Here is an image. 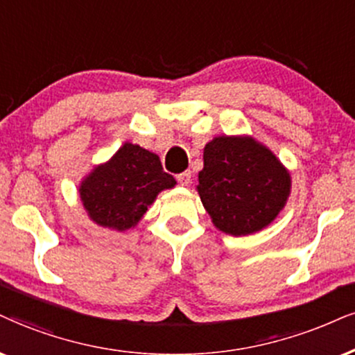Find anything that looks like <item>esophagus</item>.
I'll use <instances>...</instances> for the list:
<instances>
[{"label":"esophagus","mask_w":355,"mask_h":355,"mask_svg":"<svg viewBox=\"0 0 355 355\" xmlns=\"http://www.w3.org/2000/svg\"><path fill=\"white\" fill-rule=\"evenodd\" d=\"M176 179H178V182L181 186H187L191 182V173H189V171H184V173L178 174Z\"/></svg>","instance_id":"1"}]
</instances>
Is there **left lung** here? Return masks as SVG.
Listing matches in <instances>:
<instances>
[{"instance_id":"8db88e82","label":"left lung","mask_w":355,"mask_h":355,"mask_svg":"<svg viewBox=\"0 0 355 355\" xmlns=\"http://www.w3.org/2000/svg\"><path fill=\"white\" fill-rule=\"evenodd\" d=\"M291 179L270 150L252 138L218 137L204 148L199 196L217 229L248 235L278 216Z\"/></svg>"}]
</instances>
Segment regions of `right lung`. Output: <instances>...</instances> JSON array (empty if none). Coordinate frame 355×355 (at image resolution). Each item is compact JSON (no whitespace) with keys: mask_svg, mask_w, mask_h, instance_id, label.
<instances>
[{"mask_svg":"<svg viewBox=\"0 0 355 355\" xmlns=\"http://www.w3.org/2000/svg\"><path fill=\"white\" fill-rule=\"evenodd\" d=\"M174 186L176 179L164 173L159 157L138 144L125 143L82 182L80 198L92 220L126 230L137 225L157 192Z\"/></svg>","mask_w":355,"mask_h":355,"instance_id":"1","label":"right lung"}]
</instances>
